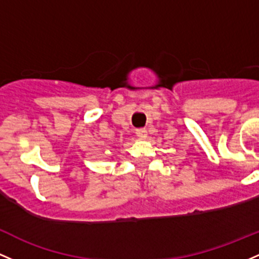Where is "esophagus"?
Listing matches in <instances>:
<instances>
[{"mask_svg": "<svg viewBox=\"0 0 259 259\" xmlns=\"http://www.w3.org/2000/svg\"><path fill=\"white\" fill-rule=\"evenodd\" d=\"M136 135H138V138L145 139L147 136V130L146 129H138L136 130Z\"/></svg>", "mask_w": 259, "mask_h": 259, "instance_id": "esophagus-1", "label": "esophagus"}]
</instances>
